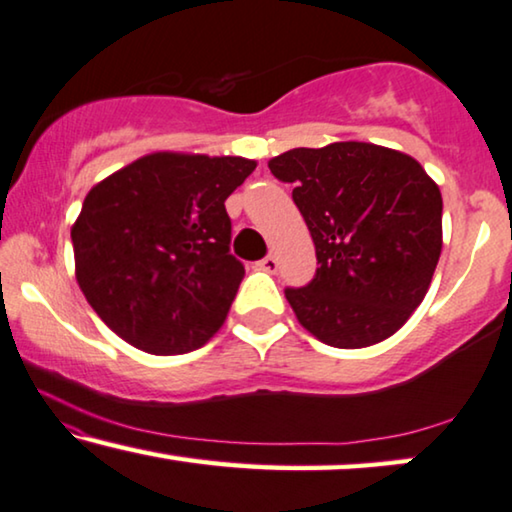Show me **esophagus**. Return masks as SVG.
<instances>
[{"instance_id": "1", "label": "esophagus", "mask_w": 512, "mask_h": 512, "mask_svg": "<svg viewBox=\"0 0 512 512\" xmlns=\"http://www.w3.org/2000/svg\"><path fill=\"white\" fill-rule=\"evenodd\" d=\"M259 269H264V271H269V273H276L278 271L276 255H266L264 259H259Z\"/></svg>"}]
</instances>
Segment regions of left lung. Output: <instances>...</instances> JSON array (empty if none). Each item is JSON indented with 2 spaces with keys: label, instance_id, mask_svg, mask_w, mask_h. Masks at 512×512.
I'll return each instance as SVG.
<instances>
[{
  "label": "left lung",
  "instance_id": "obj_1",
  "mask_svg": "<svg viewBox=\"0 0 512 512\" xmlns=\"http://www.w3.org/2000/svg\"><path fill=\"white\" fill-rule=\"evenodd\" d=\"M271 174L315 243L318 269L285 287L297 320L331 348L385 341L422 304L443 246V199L413 157L359 141L294 148Z\"/></svg>",
  "mask_w": 512,
  "mask_h": 512
}]
</instances>
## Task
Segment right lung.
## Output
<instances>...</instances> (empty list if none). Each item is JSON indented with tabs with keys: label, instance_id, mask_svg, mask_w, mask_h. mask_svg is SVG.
Segmentation results:
<instances>
[{
	"label": "right lung",
	"instance_id": "obj_1",
	"mask_svg": "<svg viewBox=\"0 0 512 512\" xmlns=\"http://www.w3.org/2000/svg\"><path fill=\"white\" fill-rule=\"evenodd\" d=\"M255 167L155 153L92 187L71 229L76 278L115 334L153 355H183L222 327L246 276L229 253L225 199Z\"/></svg>",
	"mask_w": 512,
	"mask_h": 512
}]
</instances>
